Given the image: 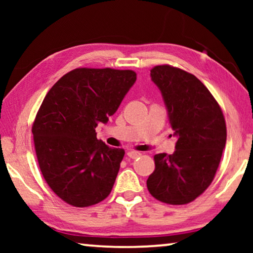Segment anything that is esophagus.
Listing matches in <instances>:
<instances>
[{
    "instance_id": "1",
    "label": "esophagus",
    "mask_w": 253,
    "mask_h": 253,
    "mask_svg": "<svg viewBox=\"0 0 253 253\" xmlns=\"http://www.w3.org/2000/svg\"><path fill=\"white\" fill-rule=\"evenodd\" d=\"M126 155L131 159H136L138 157H140V153H139V152H136V151H129L126 153Z\"/></svg>"
}]
</instances>
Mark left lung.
<instances>
[{"label": "left lung", "mask_w": 253, "mask_h": 253, "mask_svg": "<svg viewBox=\"0 0 253 253\" xmlns=\"http://www.w3.org/2000/svg\"><path fill=\"white\" fill-rule=\"evenodd\" d=\"M151 79L160 89L177 141L172 154L154 155L147 189L162 203L183 205L212 183L226 146V122L219 103L196 76L158 65Z\"/></svg>", "instance_id": "left-lung-1"}]
</instances>
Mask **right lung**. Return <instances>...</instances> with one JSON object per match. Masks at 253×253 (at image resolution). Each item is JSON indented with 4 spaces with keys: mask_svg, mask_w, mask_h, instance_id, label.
Returning a JSON list of instances; mask_svg holds the SVG:
<instances>
[{
    "mask_svg": "<svg viewBox=\"0 0 253 253\" xmlns=\"http://www.w3.org/2000/svg\"><path fill=\"white\" fill-rule=\"evenodd\" d=\"M136 79L131 70L79 68L44 96L32 127L38 162L69 205H94L112 191L124 150L98 140L95 127L116 113Z\"/></svg>",
    "mask_w": 253,
    "mask_h": 253,
    "instance_id": "1",
    "label": "right lung"
}]
</instances>
